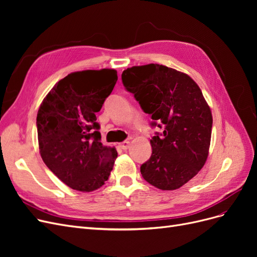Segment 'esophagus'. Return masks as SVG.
Here are the masks:
<instances>
[{"mask_svg": "<svg viewBox=\"0 0 257 257\" xmlns=\"http://www.w3.org/2000/svg\"><path fill=\"white\" fill-rule=\"evenodd\" d=\"M119 146H120V148H121L122 150H127L128 147H130V142H128V141H125V142L121 143Z\"/></svg>", "mask_w": 257, "mask_h": 257, "instance_id": "esophagus-1", "label": "esophagus"}]
</instances>
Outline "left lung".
<instances>
[{"instance_id": "obj_1", "label": "left lung", "mask_w": 257, "mask_h": 257, "mask_svg": "<svg viewBox=\"0 0 257 257\" xmlns=\"http://www.w3.org/2000/svg\"><path fill=\"white\" fill-rule=\"evenodd\" d=\"M126 91L163 128L150 141L152 154L141 166L147 182L163 191L181 188L208 158L212 114L203 92L189 75L160 64L130 67L122 73Z\"/></svg>"}]
</instances>
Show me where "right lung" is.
Listing matches in <instances>:
<instances>
[{"mask_svg": "<svg viewBox=\"0 0 257 257\" xmlns=\"http://www.w3.org/2000/svg\"><path fill=\"white\" fill-rule=\"evenodd\" d=\"M118 80L116 71L75 72L51 89L37 112L38 146L44 163L62 182L80 192L99 189L118 153L100 143L95 113Z\"/></svg>", "mask_w": 257, "mask_h": 257, "instance_id": "right-lung-1", "label": "right lung"}]
</instances>
